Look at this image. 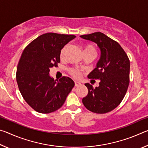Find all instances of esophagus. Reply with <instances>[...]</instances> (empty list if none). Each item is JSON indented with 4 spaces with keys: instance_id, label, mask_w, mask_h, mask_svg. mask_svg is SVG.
<instances>
[{
    "instance_id": "esophagus-1",
    "label": "esophagus",
    "mask_w": 148,
    "mask_h": 148,
    "mask_svg": "<svg viewBox=\"0 0 148 148\" xmlns=\"http://www.w3.org/2000/svg\"><path fill=\"white\" fill-rule=\"evenodd\" d=\"M74 84H75V86H76V87H78V86H81V85H82V84L80 83V82H77V81H75Z\"/></svg>"
}]
</instances>
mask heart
Instances as JSON below:
<instances>
[{"label":"heart","mask_w":148,"mask_h":148,"mask_svg":"<svg viewBox=\"0 0 148 148\" xmlns=\"http://www.w3.org/2000/svg\"><path fill=\"white\" fill-rule=\"evenodd\" d=\"M67 48H68V46H67V45L62 48L61 53H60V57H61V58H64ZM84 51H92L95 53V49L93 46H91V45H87V46L85 47ZM69 72L72 76L76 77V78H78V77H79L80 76H81V72H80L78 69H77L76 68L70 69Z\"/></svg>","instance_id":"heart-1"}]
</instances>
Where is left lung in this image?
Returning <instances> with one entry per match:
<instances>
[{"label": "left lung", "instance_id": "8db88e82", "mask_svg": "<svg viewBox=\"0 0 148 148\" xmlns=\"http://www.w3.org/2000/svg\"><path fill=\"white\" fill-rule=\"evenodd\" d=\"M80 37L96 43L101 49V58L89 78L100 79L99 86L93 88L86 84L88 94L82 99L85 107L97 114L111 112L121 103L129 84L130 61L116 41L101 32Z\"/></svg>", "mask_w": 148, "mask_h": 148}]
</instances>
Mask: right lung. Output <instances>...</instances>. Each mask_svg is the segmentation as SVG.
I'll list each match as a JSON object with an SVG mask.
<instances>
[{"label": "right lung", "instance_id": "add662e5", "mask_svg": "<svg viewBox=\"0 0 148 148\" xmlns=\"http://www.w3.org/2000/svg\"><path fill=\"white\" fill-rule=\"evenodd\" d=\"M76 36L49 32L42 34L23 50L18 62L16 80L25 101L35 111L49 114L64 103L74 82L63 76L54 80L49 69L57 66L62 47Z\"/></svg>", "mask_w": 148, "mask_h": 148}]
</instances>
